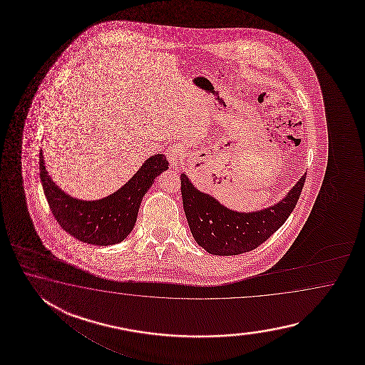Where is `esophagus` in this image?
Wrapping results in <instances>:
<instances>
[{"label": "esophagus", "mask_w": 365, "mask_h": 365, "mask_svg": "<svg viewBox=\"0 0 365 365\" xmlns=\"http://www.w3.org/2000/svg\"><path fill=\"white\" fill-rule=\"evenodd\" d=\"M182 154H184V151L179 145H172L171 148L167 150V159L172 167L178 168V165H180V162L182 159Z\"/></svg>", "instance_id": "esophagus-1"}]
</instances>
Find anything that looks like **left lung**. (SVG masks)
Masks as SVG:
<instances>
[{"label":"left lung","instance_id":"1","mask_svg":"<svg viewBox=\"0 0 365 365\" xmlns=\"http://www.w3.org/2000/svg\"><path fill=\"white\" fill-rule=\"evenodd\" d=\"M305 179L307 173L277 205L253 212H239L200 192L185 173H181L184 211L194 240L215 256H237L256 249L284 225L302 195Z\"/></svg>","mask_w":365,"mask_h":365}]
</instances>
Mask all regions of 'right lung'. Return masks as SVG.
<instances>
[{"mask_svg":"<svg viewBox=\"0 0 365 365\" xmlns=\"http://www.w3.org/2000/svg\"><path fill=\"white\" fill-rule=\"evenodd\" d=\"M39 158L40 181L58 225L77 240L101 247L118 244L132 232L143 195L155 178L168 170L163 154L150 156L115 193L98 201H82L62 192L48 176L41 150Z\"/></svg>","mask_w":365,"mask_h":365,"instance_id":"add662e5","label":"right lung"}]
</instances>
